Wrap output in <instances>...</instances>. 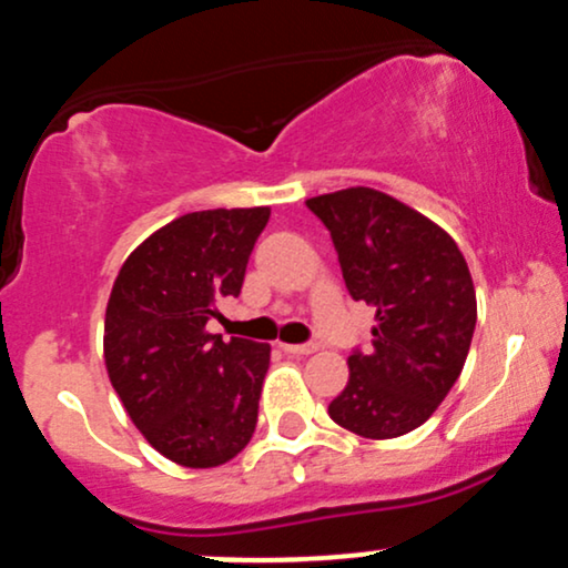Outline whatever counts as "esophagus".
<instances>
[{"instance_id": "obj_1", "label": "esophagus", "mask_w": 568, "mask_h": 568, "mask_svg": "<svg viewBox=\"0 0 568 568\" xmlns=\"http://www.w3.org/2000/svg\"><path fill=\"white\" fill-rule=\"evenodd\" d=\"M286 355L292 357H306V355H314L316 352V344H278Z\"/></svg>"}]
</instances>
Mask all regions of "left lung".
Here are the masks:
<instances>
[{"label":"left lung","mask_w":568,"mask_h":568,"mask_svg":"<svg viewBox=\"0 0 568 568\" xmlns=\"http://www.w3.org/2000/svg\"><path fill=\"white\" fill-rule=\"evenodd\" d=\"M306 205L331 230L349 295L376 308L371 349L349 355V382L327 406L363 438L419 428L466 365L477 292L447 230L371 186L320 194Z\"/></svg>","instance_id":"1"}]
</instances>
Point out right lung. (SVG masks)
Segmentation results:
<instances>
[{
    "label": "right lung",
    "instance_id": "right-lung-1",
    "mask_svg": "<svg viewBox=\"0 0 568 568\" xmlns=\"http://www.w3.org/2000/svg\"><path fill=\"white\" fill-rule=\"evenodd\" d=\"M271 209L194 211L124 260L105 308L108 379L145 442L186 468H213L252 442L271 344L209 333L241 295Z\"/></svg>",
    "mask_w": 568,
    "mask_h": 568
}]
</instances>
